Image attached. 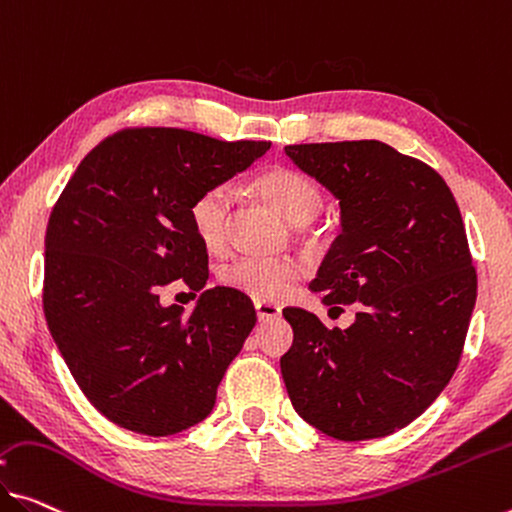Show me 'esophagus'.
Here are the masks:
<instances>
[{"label":"esophagus","instance_id":"1","mask_svg":"<svg viewBox=\"0 0 512 512\" xmlns=\"http://www.w3.org/2000/svg\"><path fill=\"white\" fill-rule=\"evenodd\" d=\"M256 316L261 322H270L281 318V306L272 304V302H256Z\"/></svg>","mask_w":512,"mask_h":512}]
</instances>
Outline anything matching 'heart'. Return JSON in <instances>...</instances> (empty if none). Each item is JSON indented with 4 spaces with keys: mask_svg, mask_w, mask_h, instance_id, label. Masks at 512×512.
<instances>
[{
    "mask_svg": "<svg viewBox=\"0 0 512 512\" xmlns=\"http://www.w3.org/2000/svg\"><path fill=\"white\" fill-rule=\"evenodd\" d=\"M254 192L288 219L290 224H306L322 208V190L311 176L297 169L279 167L267 171L254 180ZM235 194L229 185H212L196 196L190 208V222L210 251H219L226 245V224ZM304 267L290 256H240L222 267L219 279L238 293L258 302L283 300Z\"/></svg>",
    "mask_w": 512,
    "mask_h": 512,
    "instance_id": "1",
    "label": "heart"
}]
</instances>
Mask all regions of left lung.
I'll use <instances>...</instances> for the list:
<instances>
[{"mask_svg": "<svg viewBox=\"0 0 512 512\" xmlns=\"http://www.w3.org/2000/svg\"><path fill=\"white\" fill-rule=\"evenodd\" d=\"M286 155L341 206L313 293L355 304L348 329L283 309L290 403L343 442L387 437L428 410L451 380L476 304L465 224L444 178L375 139L295 144Z\"/></svg>", "mask_w": 512, "mask_h": 512, "instance_id": "8db88e82", "label": "left lung"}]
</instances>
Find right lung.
I'll list each match as a JSON object with an SVG mask.
<instances>
[{"mask_svg":"<svg viewBox=\"0 0 512 512\" xmlns=\"http://www.w3.org/2000/svg\"><path fill=\"white\" fill-rule=\"evenodd\" d=\"M270 146L128 128L84 157L54 203L45 233V320L84 396L116 426L167 437L215 407L256 311L233 288L200 292L208 251L190 208ZM176 278L202 294L190 317L159 304V288Z\"/></svg>","mask_w":512,"mask_h":512,"instance_id":"obj_1","label":"right lung"}]
</instances>
